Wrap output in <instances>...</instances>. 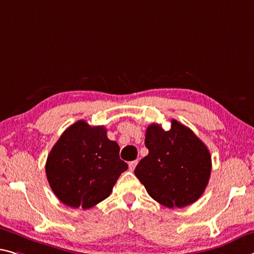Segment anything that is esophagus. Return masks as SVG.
<instances>
[{
  "instance_id": "obj_1",
  "label": "esophagus",
  "mask_w": 254,
  "mask_h": 254,
  "mask_svg": "<svg viewBox=\"0 0 254 254\" xmlns=\"http://www.w3.org/2000/svg\"><path fill=\"white\" fill-rule=\"evenodd\" d=\"M136 164H138V160H133V162L128 163V168H130V171H134Z\"/></svg>"
}]
</instances>
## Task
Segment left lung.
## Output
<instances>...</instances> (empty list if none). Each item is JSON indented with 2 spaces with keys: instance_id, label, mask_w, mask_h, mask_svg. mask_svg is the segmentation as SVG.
I'll return each mask as SVG.
<instances>
[{
  "instance_id": "8db88e82",
  "label": "left lung",
  "mask_w": 254,
  "mask_h": 254,
  "mask_svg": "<svg viewBox=\"0 0 254 254\" xmlns=\"http://www.w3.org/2000/svg\"><path fill=\"white\" fill-rule=\"evenodd\" d=\"M171 123L168 131L156 123L147 127L149 154L136 165L134 174L157 202L182 208L202 195L210 178L211 156L191 128L176 120Z\"/></svg>"
}]
</instances>
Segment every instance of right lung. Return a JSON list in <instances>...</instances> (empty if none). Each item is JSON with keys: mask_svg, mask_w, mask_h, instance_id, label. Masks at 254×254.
<instances>
[{"mask_svg": "<svg viewBox=\"0 0 254 254\" xmlns=\"http://www.w3.org/2000/svg\"><path fill=\"white\" fill-rule=\"evenodd\" d=\"M46 176L60 201L88 209L111 194L127 164L120 158L118 142L103 126L80 120L63 132L46 160Z\"/></svg>", "mask_w": 254, "mask_h": 254, "instance_id": "add662e5", "label": "right lung"}]
</instances>
